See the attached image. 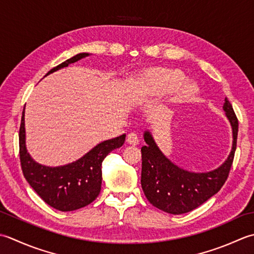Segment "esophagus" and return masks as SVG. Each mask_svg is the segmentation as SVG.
Masks as SVG:
<instances>
[{"mask_svg": "<svg viewBox=\"0 0 254 254\" xmlns=\"http://www.w3.org/2000/svg\"><path fill=\"white\" fill-rule=\"evenodd\" d=\"M126 141H127L129 144H131V146H137V144L139 143V139H138V136H137L136 133H134V132H130V133L127 134Z\"/></svg>", "mask_w": 254, "mask_h": 254, "instance_id": "esophagus-1", "label": "esophagus"}]
</instances>
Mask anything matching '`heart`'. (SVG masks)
<instances>
[{"instance_id":"1","label":"heart","mask_w":254,"mask_h":254,"mask_svg":"<svg viewBox=\"0 0 254 254\" xmlns=\"http://www.w3.org/2000/svg\"><path fill=\"white\" fill-rule=\"evenodd\" d=\"M185 75L181 71L170 70V69H154L146 74L142 81L143 87L149 93L156 95L167 94L180 87L179 98H190L192 97L196 92L197 87L190 82H185Z\"/></svg>"}]
</instances>
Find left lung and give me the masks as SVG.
Instances as JSON below:
<instances>
[{"label":"left lung","mask_w":254,"mask_h":254,"mask_svg":"<svg viewBox=\"0 0 254 254\" xmlns=\"http://www.w3.org/2000/svg\"><path fill=\"white\" fill-rule=\"evenodd\" d=\"M224 111L231 124L234 143L226 162L206 173H194L173 164L160 151L149 131L141 147V188L147 199L165 213L180 215L197 208L219 192L229 175L237 148L238 118L230 102L225 98Z\"/></svg>","instance_id":"obj_1"}]
</instances>
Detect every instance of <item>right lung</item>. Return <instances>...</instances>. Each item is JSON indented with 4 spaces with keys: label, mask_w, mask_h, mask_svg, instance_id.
<instances>
[{
    "label": "right lung",
    "mask_w": 254,
    "mask_h": 254,
    "mask_svg": "<svg viewBox=\"0 0 254 254\" xmlns=\"http://www.w3.org/2000/svg\"><path fill=\"white\" fill-rule=\"evenodd\" d=\"M86 56L89 54L72 57L51 69L46 75ZM24 111L19 127V159L26 181L45 203L60 211L75 210L91 204L101 192L103 160L113 150L123 146L126 134L101 142L73 163L58 168L45 167L36 163L26 150Z\"/></svg>",
    "instance_id": "right-lung-1"
}]
</instances>
